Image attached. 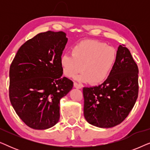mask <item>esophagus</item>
I'll list each match as a JSON object with an SVG mask.
<instances>
[{"instance_id":"1","label":"esophagus","mask_w":150,"mask_h":150,"mask_svg":"<svg viewBox=\"0 0 150 150\" xmlns=\"http://www.w3.org/2000/svg\"><path fill=\"white\" fill-rule=\"evenodd\" d=\"M74 87L76 88V89H81L82 88V86L80 85V84L76 83V82L74 83Z\"/></svg>"}]
</instances>
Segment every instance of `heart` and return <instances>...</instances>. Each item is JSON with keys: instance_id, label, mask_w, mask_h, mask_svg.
I'll list each match as a JSON object with an SVG mask.
<instances>
[{"instance_id": "obj_1", "label": "heart", "mask_w": 150, "mask_h": 150, "mask_svg": "<svg viewBox=\"0 0 150 150\" xmlns=\"http://www.w3.org/2000/svg\"><path fill=\"white\" fill-rule=\"evenodd\" d=\"M116 58L112 47L98 41L84 40L72 46L71 54L61 55L60 65L65 76L72 78L82 70L79 81L98 85L109 76Z\"/></svg>"}]
</instances>
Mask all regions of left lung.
Masks as SVG:
<instances>
[{
  "mask_svg": "<svg viewBox=\"0 0 150 150\" xmlns=\"http://www.w3.org/2000/svg\"><path fill=\"white\" fill-rule=\"evenodd\" d=\"M139 69L130 50L120 45L107 79L101 85L84 87V116L99 128L120 124L130 113L138 98Z\"/></svg>",
  "mask_w": 150,
  "mask_h": 150,
  "instance_id": "obj_1",
  "label": "left lung"
}]
</instances>
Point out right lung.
<instances>
[{
  "label": "right lung",
  "instance_id": "1",
  "mask_svg": "<svg viewBox=\"0 0 150 150\" xmlns=\"http://www.w3.org/2000/svg\"><path fill=\"white\" fill-rule=\"evenodd\" d=\"M67 42L63 31L48 30L26 41L9 69V99L24 124L35 130L54 126L60 117V100L73 87L62 77L60 58Z\"/></svg>",
  "mask_w": 150,
  "mask_h": 150
}]
</instances>
